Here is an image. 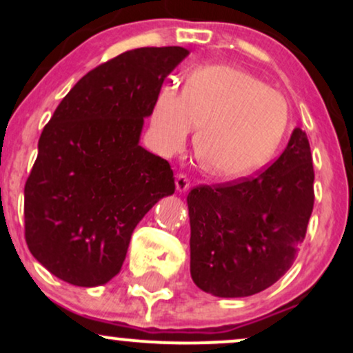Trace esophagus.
I'll use <instances>...</instances> for the list:
<instances>
[{
    "instance_id": "esophagus-1",
    "label": "esophagus",
    "mask_w": 353,
    "mask_h": 353,
    "mask_svg": "<svg viewBox=\"0 0 353 353\" xmlns=\"http://www.w3.org/2000/svg\"><path fill=\"white\" fill-rule=\"evenodd\" d=\"M190 188V182L188 177L184 176V174H177L176 176V189L177 192H185V190H189Z\"/></svg>"
}]
</instances>
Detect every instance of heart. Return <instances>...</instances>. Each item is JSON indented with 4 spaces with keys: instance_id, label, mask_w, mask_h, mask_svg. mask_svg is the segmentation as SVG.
I'll return each instance as SVG.
<instances>
[{
    "instance_id": "heart-1",
    "label": "heart",
    "mask_w": 353,
    "mask_h": 353,
    "mask_svg": "<svg viewBox=\"0 0 353 353\" xmlns=\"http://www.w3.org/2000/svg\"><path fill=\"white\" fill-rule=\"evenodd\" d=\"M151 139L164 156L181 152L201 125L194 152L217 179H239L265 165L289 125V104L249 72L209 64L189 72L184 91L163 86L151 109Z\"/></svg>"
}]
</instances>
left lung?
<instances>
[{
    "instance_id": "obj_1",
    "label": "left lung",
    "mask_w": 353,
    "mask_h": 353,
    "mask_svg": "<svg viewBox=\"0 0 353 353\" xmlns=\"http://www.w3.org/2000/svg\"><path fill=\"white\" fill-rule=\"evenodd\" d=\"M190 277L214 297H249L290 269L314 209L307 134L295 128L275 163L252 179L188 196Z\"/></svg>"
}]
</instances>
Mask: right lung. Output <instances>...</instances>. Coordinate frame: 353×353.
I'll use <instances>...</instances> for the list:
<instances>
[{"label": "right lung", "mask_w": 353, "mask_h": 353, "mask_svg": "<svg viewBox=\"0 0 353 353\" xmlns=\"http://www.w3.org/2000/svg\"><path fill=\"white\" fill-rule=\"evenodd\" d=\"M188 56L179 46L125 51L83 76L44 125L24 230L33 257L61 281H111L141 219L174 194L171 165L139 141L157 91Z\"/></svg>", "instance_id": "right-lung-1"}]
</instances>
